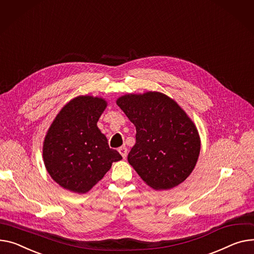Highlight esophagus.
Returning a JSON list of instances; mask_svg holds the SVG:
<instances>
[{
  "instance_id": "esophagus-1",
  "label": "esophagus",
  "mask_w": 254,
  "mask_h": 254,
  "mask_svg": "<svg viewBox=\"0 0 254 254\" xmlns=\"http://www.w3.org/2000/svg\"><path fill=\"white\" fill-rule=\"evenodd\" d=\"M118 152L122 154L123 158H126L127 155V148L126 146H122L120 149H118Z\"/></svg>"
}]
</instances>
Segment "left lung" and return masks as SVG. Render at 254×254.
Masks as SVG:
<instances>
[{
  "label": "left lung",
  "mask_w": 254,
  "mask_h": 254,
  "mask_svg": "<svg viewBox=\"0 0 254 254\" xmlns=\"http://www.w3.org/2000/svg\"><path fill=\"white\" fill-rule=\"evenodd\" d=\"M136 127L127 160L155 190H168L187 179L200 152L197 128L173 99L158 92L125 95L116 101Z\"/></svg>",
  "instance_id": "left-lung-1"
}]
</instances>
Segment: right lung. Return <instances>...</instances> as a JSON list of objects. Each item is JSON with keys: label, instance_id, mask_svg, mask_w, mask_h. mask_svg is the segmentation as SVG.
<instances>
[{"label": "right lung", "instance_id": "add662e5", "mask_svg": "<svg viewBox=\"0 0 254 254\" xmlns=\"http://www.w3.org/2000/svg\"><path fill=\"white\" fill-rule=\"evenodd\" d=\"M106 106L102 98L76 97L61 109L47 132L45 166L66 190L87 193L110 170L112 162L123 159L97 127Z\"/></svg>", "mask_w": 254, "mask_h": 254}]
</instances>
